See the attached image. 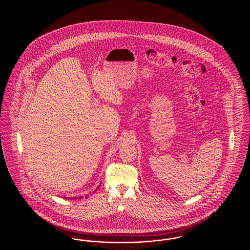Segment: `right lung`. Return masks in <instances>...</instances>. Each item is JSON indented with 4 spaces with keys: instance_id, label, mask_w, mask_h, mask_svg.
Listing matches in <instances>:
<instances>
[{
    "instance_id": "1",
    "label": "right lung",
    "mask_w": 250,
    "mask_h": 250,
    "mask_svg": "<svg viewBox=\"0 0 250 250\" xmlns=\"http://www.w3.org/2000/svg\"><path fill=\"white\" fill-rule=\"evenodd\" d=\"M97 188H99V187H97ZM87 197V196H86ZM64 199H65V197H64ZM76 199H78V198H68V200H76ZM82 199V198H81Z\"/></svg>"
}]
</instances>
